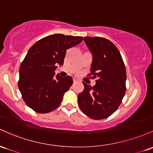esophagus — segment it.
Instances as JSON below:
<instances>
[{"label": "esophagus", "instance_id": "34e87169", "mask_svg": "<svg viewBox=\"0 0 153 153\" xmlns=\"http://www.w3.org/2000/svg\"><path fill=\"white\" fill-rule=\"evenodd\" d=\"M73 81H74V82H76L77 81V79L76 78H73Z\"/></svg>", "mask_w": 153, "mask_h": 153}]
</instances>
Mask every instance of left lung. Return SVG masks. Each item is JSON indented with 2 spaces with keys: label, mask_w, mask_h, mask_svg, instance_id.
I'll return each instance as SVG.
<instances>
[{
  "label": "left lung",
  "mask_w": 153,
  "mask_h": 153,
  "mask_svg": "<svg viewBox=\"0 0 153 153\" xmlns=\"http://www.w3.org/2000/svg\"><path fill=\"white\" fill-rule=\"evenodd\" d=\"M92 54L91 78L97 79L92 87L82 82L85 89L78 95V104L86 116L95 120L111 116L122 102L126 92V72L116 46L103 37H84Z\"/></svg>",
  "instance_id": "left-lung-1"
}]
</instances>
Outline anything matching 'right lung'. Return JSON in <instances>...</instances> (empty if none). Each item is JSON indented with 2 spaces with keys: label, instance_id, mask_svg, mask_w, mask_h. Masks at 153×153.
<instances>
[{
  "label": "right lung",
  "instance_id": "add662e5",
  "mask_svg": "<svg viewBox=\"0 0 153 153\" xmlns=\"http://www.w3.org/2000/svg\"><path fill=\"white\" fill-rule=\"evenodd\" d=\"M83 37L54 34L39 39L30 48L19 68V89L28 107L39 114L56 109L73 84L71 76L61 77L55 71L63 65L66 51Z\"/></svg>",
  "mask_w": 153,
  "mask_h": 153
}]
</instances>
